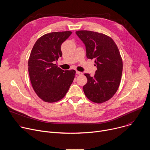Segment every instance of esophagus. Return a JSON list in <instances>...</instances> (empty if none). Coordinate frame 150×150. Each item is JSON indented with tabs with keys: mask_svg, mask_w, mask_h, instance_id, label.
<instances>
[{
	"mask_svg": "<svg viewBox=\"0 0 150 150\" xmlns=\"http://www.w3.org/2000/svg\"><path fill=\"white\" fill-rule=\"evenodd\" d=\"M76 74L79 75H82L83 74V73L82 72H79V71H76Z\"/></svg>",
	"mask_w": 150,
	"mask_h": 150,
	"instance_id": "1",
	"label": "esophagus"
}]
</instances>
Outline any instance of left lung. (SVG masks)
<instances>
[{"instance_id":"obj_1","label":"left lung","mask_w":150,"mask_h":150,"mask_svg":"<svg viewBox=\"0 0 150 150\" xmlns=\"http://www.w3.org/2000/svg\"><path fill=\"white\" fill-rule=\"evenodd\" d=\"M86 48L88 59H95L97 69L94 77L85 74L87 83L83 87L86 97L96 103L110 99L120 85L123 63L118 47L110 37L91 31H76Z\"/></svg>"}]
</instances>
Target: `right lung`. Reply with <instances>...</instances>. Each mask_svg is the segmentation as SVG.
<instances>
[{"instance_id":"add662e5","label":"right lung","mask_w":150,"mask_h":150,"mask_svg":"<svg viewBox=\"0 0 150 150\" xmlns=\"http://www.w3.org/2000/svg\"><path fill=\"white\" fill-rule=\"evenodd\" d=\"M71 31L53 32L35 42L28 60V72L37 96L48 103L56 102L65 96L75 75V70L64 71L55 64L62 57L61 45Z\"/></svg>"}]
</instances>
